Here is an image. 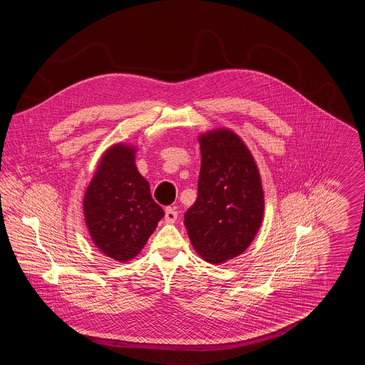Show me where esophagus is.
<instances>
[{
  "instance_id": "esophagus-1",
  "label": "esophagus",
  "mask_w": 365,
  "mask_h": 365,
  "mask_svg": "<svg viewBox=\"0 0 365 365\" xmlns=\"http://www.w3.org/2000/svg\"><path fill=\"white\" fill-rule=\"evenodd\" d=\"M176 219H178V210H176V209H165V216H164V220H165V223H168V225H173V223L176 222Z\"/></svg>"
}]
</instances>
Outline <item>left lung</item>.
<instances>
[{
    "label": "left lung",
    "instance_id": "1",
    "mask_svg": "<svg viewBox=\"0 0 365 365\" xmlns=\"http://www.w3.org/2000/svg\"><path fill=\"white\" fill-rule=\"evenodd\" d=\"M198 197L185 215L195 252L210 264L242 255L260 230L264 191L257 163L242 138L226 127L198 135Z\"/></svg>",
    "mask_w": 365,
    "mask_h": 365
}]
</instances>
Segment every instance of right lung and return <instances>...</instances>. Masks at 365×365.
<instances>
[{
	"label": "right lung",
	"instance_id": "1",
	"mask_svg": "<svg viewBox=\"0 0 365 365\" xmlns=\"http://www.w3.org/2000/svg\"><path fill=\"white\" fill-rule=\"evenodd\" d=\"M137 150V145L125 142L110 145L83 195L91 241L106 257L119 262L138 256L164 216L135 165Z\"/></svg>",
	"mask_w": 365,
	"mask_h": 365
}]
</instances>
